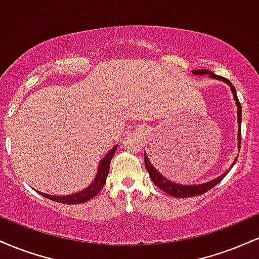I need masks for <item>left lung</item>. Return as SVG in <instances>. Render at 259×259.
Masks as SVG:
<instances>
[{
  "label": "left lung",
  "instance_id": "8db88e82",
  "mask_svg": "<svg viewBox=\"0 0 259 259\" xmlns=\"http://www.w3.org/2000/svg\"><path fill=\"white\" fill-rule=\"evenodd\" d=\"M192 74L196 76L204 75V74H207V75H209V78L215 79V80H221V81H224L225 84H228L229 86H230L231 94H233L235 103H236V107H237V126H239V132H237V148L240 150V144H241V105H240L239 99H237L236 90H235L234 85L231 84L228 79L223 78V76L215 75L214 73H212L210 70H207V69L192 70ZM236 159L237 158H235L233 164H231V167H233L235 163H236ZM145 167H146L148 174H150V178L152 179L154 185L158 186L162 191H164L165 194L173 196V197H183V198L192 197V196H200L202 194H204V192L209 191L212 187H214L217 184H219L223 179H224L225 175L229 173V170H230V168H231V167L229 168L227 171H224V173H223L222 175H219V177L215 178V179L207 181V183H204V184H196V185H181V184L173 183V181L168 180L167 178L163 177V175L153 167L152 163L150 162L146 152H145Z\"/></svg>",
  "mask_w": 259,
  "mask_h": 259
}]
</instances>
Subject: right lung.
I'll return each mask as SVG.
<instances>
[{
  "mask_svg": "<svg viewBox=\"0 0 259 259\" xmlns=\"http://www.w3.org/2000/svg\"><path fill=\"white\" fill-rule=\"evenodd\" d=\"M117 147L118 145H115V146L100 160L96 177H95V179L92 180V183L86 187V189L81 190V191L75 192V194L64 195V196H52V195L44 194V192H38V191L37 192L41 196H44V197L50 198V200L59 202V203H64V204L84 203V202L91 200V198L95 197V196L99 194L101 190H102V187L105 186L107 175H108V171H109V164H111V160L113 158V156H114L115 151H117Z\"/></svg>",
  "mask_w": 259,
  "mask_h": 259,
  "instance_id": "add662e5",
  "label": "right lung"
}]
</instances>
